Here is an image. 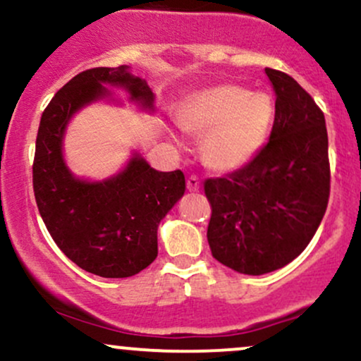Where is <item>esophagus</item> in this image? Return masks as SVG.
I'll return each instance as SVG.
<instances>
[{"label":"esophagus","mask_w":361,"mask_h":361,"mask_svg":"<svg viewBox=\"0 0 361 361\" xmlns=\"http://www.w3.org/2000/svg\"><path fill=\"white\" fill-rule=\"evenodd\" d=\"M186 188H188V192H198V188H200V180H198L197 176H190L188 180H186Z\"/></svg>","instance_id":"34e87169"}]
</instances>
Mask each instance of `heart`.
Returning <instances> with one entry per match:
<instances>
[{
  "instance_id": "heart-1",
  "label": "heart",
  "mask_w": 361,
  "mask_h": 361,
  "mask_svg": "<svg viewBox=\"0 0 361 361\" xmlns=\"http://www.w3.org/2000/svg\"><path fill=\"white\" fill-rule=\"evenodd\" d=\"M275 118L268 93L222 85L192 93L176 110L178 126L200 140V157L210 171L246 166L263 149Z\"/></svg>"
}]
</instances>
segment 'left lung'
Listing matches in <instances>:
<instances>
[{
	"instance_id": "1",
	"label": "left lung",
	"mask_w": 361,
	"mask_h": 361,
	"mask_svg": "<svg viewBox=\"0 0 361 361\" xmlns=\"http://www.w3.org/2000/svg\"><path fill=\"white\" fill-rule=\"evenodd\" d=\"M275 90L268 144L251 163L205 181L212 256L244 275H264L307 247L329 200L324 114L288 74L264 69Z\"/></svg>"
}]
</instances>
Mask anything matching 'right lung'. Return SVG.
<instances>
[{
	"label": "right lung",
	"mask_w": 361,
	"mask_h": 361,
	"mask_svg": "<svg viewBox=\"0 0 361 361\" xmlns=\"http://www.w3.org/2000/svg\"><path fill=\"white\" fill-rule=\"evenodd\" d=\"M117 86L140 110L154 111L156 97L128 66L82 71L54 94L40 118L35 142L34 192L40 217L61 251L85 271L127 279L157 256V226L183 197L185 175L157 171L139 151L117 175L91 181L66 164L68 123L85 106L117 102Z\"/></svg>",
	"instance_id": "1"
}]
</instances>
